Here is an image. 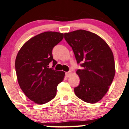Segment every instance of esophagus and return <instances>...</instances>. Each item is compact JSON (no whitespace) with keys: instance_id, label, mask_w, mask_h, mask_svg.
<instances>
[{"instance_id":"1","label":"esophagus","mask_w":129,"mask_h":129,"mask_svg":"<svg viewBox=\"0 0 129 129\" xmlns=\"http://www.w3.org/2000/svg\"><path fill=\"white\" fill-rule=\"evenodd\" d=\"M71 74H72V72H71V71H69V72H66V76H67L68 77H70V76H71Z\"/></svg>"}]
</instances>
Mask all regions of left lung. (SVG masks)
Instances as JSON below:
<instances>
[{
    "instance_id": "obj_1",
    "label": "left lung",
    "mask_w": 129,
    "mask_h": 129,
    "mask_svg": "<svg viewBox=\"0 0 129 129\" xmlns=\"http://www.w3.org/2000/svg\"><path fill=\"white\" fill-rule=\"evenodd\" d=\"M64 39L72 47L77 63L83 61L77 70L80 79L74 88L78 98L95 103L108 91L115 74L114 55L110 47L95 33L78 30L64 33Z\"/></svg>"
}]
</instances>
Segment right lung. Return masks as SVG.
Here are the masks:
<instances>
[{
  "label": "right lung",
  "instance_id": "1",
  "mask_svg": "<svg viewBox=\"0 0 129 129\" xmlns=\"http://www.w3.org/2000/svg\"><path fill=\"white\" fill-rule=\"evenodd\" d=\"M63 38V33L45 31L31 38L22 46L15 59V71L21 89L37 104L46 103L55 98L58 84L64 79L63 71L48 68L53 66L52 51Z\"/></svg>",
  "mask_w": 129,
  "mask_h": 129
}]
</instances>
